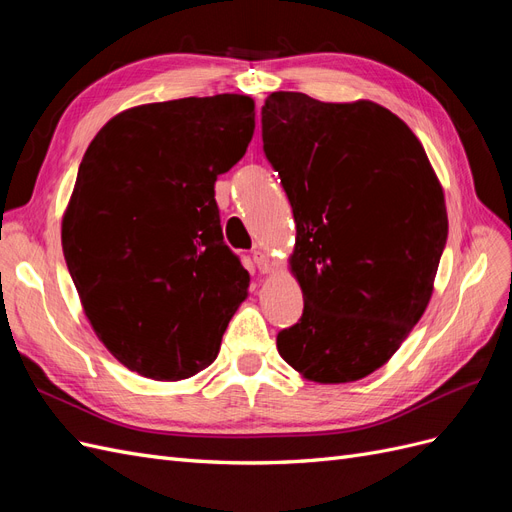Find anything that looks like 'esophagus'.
Masks as SVG:
<instances>
[{
  "label": "esophagus",
  "mask_w": 512,
  "mask_h": 512,
  "mask_svg": "<svg viewBox=\"0 0 512 512\" xmlns=\"http://www.w3.org/2000/svg\"><path fill=\"white\" fill-rule=\"evenodd\" d=\"M254 265L258 267V271H260V273H269V271H271L269 258H267L265 254H262L260 250H256V252H254Z\"/></svg>",
  "instance_id": "esophagus-1"
}]
</instances>
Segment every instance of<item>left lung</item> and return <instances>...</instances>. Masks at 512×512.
Here are the masks:
<instances>
[{"label": "left lung", "mask_w": 512, "mask_h": 512, "mask_svg": "<svg viewBox=\"0 0 512 512\" xmlns=\"http://www.w3.org/2000/svg\"><path fill=\"white\" fill-rule=\"evenodd\" d=\"M262 143L297 224L290 269L305 303L277 350L307 380H361L431 299L448 237L442 185L414 132L369 100L275 91Z\"/></svg>", "instance_id": "8db88e82"}]
</instances>
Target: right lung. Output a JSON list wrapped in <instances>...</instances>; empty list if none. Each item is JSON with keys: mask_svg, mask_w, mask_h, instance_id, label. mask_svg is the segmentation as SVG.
<instances>
[{"mask_svg": "<svg viewBox=\"0 0 512 512\" xmlns=\"http://www.w3.org/2000/svg\"><path fill=\"white\" fill-rule=\"evenodd\" d=\"M254 134V100L134 106L89 143L61 222L85 314L119 363L185 380L220 352L250 273L224 243L215 181Z\"/></svg>", "mask_w": 512, "mask_h": 512, "instance_id": "1", "label": "right lung"}]
</instances>
